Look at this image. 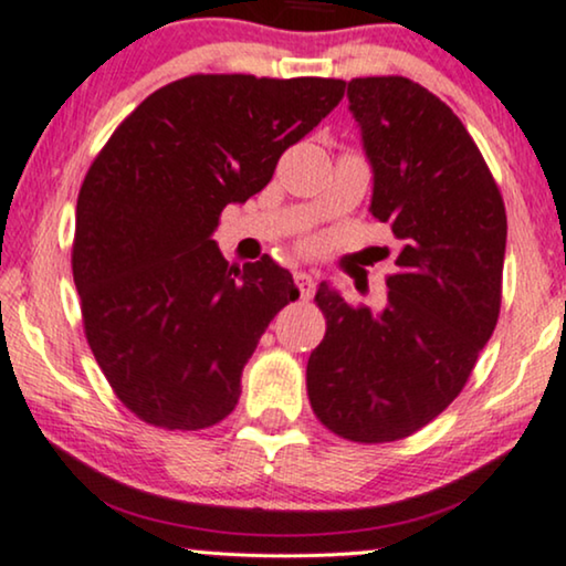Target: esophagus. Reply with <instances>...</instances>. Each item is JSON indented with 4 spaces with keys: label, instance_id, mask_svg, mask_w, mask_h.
<instances>
[{
    "label": "esophagus",
    "instance_id": "esophagus-1",
    "mask_svg": "<svg viewBox=\"0 0 566 566\" xmlns=\"http://www.w3.org/2000/svg\"><path fill=\"white\" fill-rule=\"evenodd\" d=\"M295 282L300 287V295H303L305 300L316 292V276H313L311 271H295Z\"/></svg>",
    "mask_w": 566,
    "mask_h": 566
}]
</instances>
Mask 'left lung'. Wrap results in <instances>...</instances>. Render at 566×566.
<instances>
[{"label": "left lung", "mask_w": 566, "mask_h": 566, "mask_svg": "<svg viewBox=\"0 0 566 566\" xmlns=\"http://www.w3.org/2000/svg\"><path fill=\"white\" fill-rule=\"evenodd\" d=\"M374 171L370 213L402 242L384 305H349L321 282L324 342L307 357V397L349 441L405 439L460 395L496 328L506 211L460 117L407 77L347 83Z\"/></svg>", "instance_id": "1"}]
</instances>
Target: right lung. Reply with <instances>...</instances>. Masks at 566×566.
I'll list each match as a JSON object with an SVG mask.
<instances>
[{
	"label": "right lung",
	"instance_id": "right-lung-1",
	"mask_svg": "<svg viewBox=\"0 0 566 566\" xmlns=\"http://www.w3.org/2000/svg\"><path fill=\"white\" fill-rule=\"evenodd\" d=\"M345 96L332 77L190 75L135 109L85 175L73 276L93 357L127 410L169 431L234 410L271 318L300 295L274 259L230 266L213 232Z\"/></svg>",
	"mask_w": 566,
	"mask_h": 566
}]
</instances>
